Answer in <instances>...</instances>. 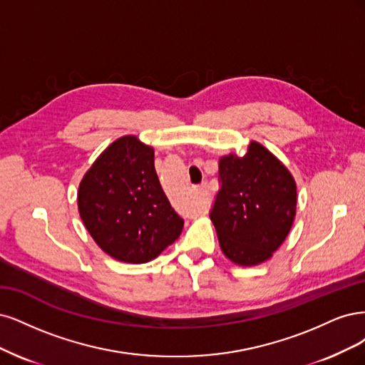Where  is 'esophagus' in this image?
<instances>
[{
	"label": "esophagus",
	"instance_id": "obj_1",
	"mask_svg": "<svg viewBox=\"0 0 365 365\" xmlns=\"http://www.w3.org/2000/svg\"><path fill=\"white\" fill-rule=\"evenodd\" d=\"M195 192H197L198 195H202L203 198H207V195H209L206 185H200V186H195ZM203 207H205V206H203ZM202 210H203V209H202Z\"/></svg>",
	"mask_w": 365,
	"mask_h": 365
}]
</instances>
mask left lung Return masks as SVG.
<instances>
[{
	"instance_id": "obj_1",
	"label": "left lung",
	"mask_w": 365,
	"mask_h": 365,
	"mask_svg": "<svg viewBox=\"0 0 365 365\" xmlns=\"http://www.w3.org/2000/svg\"><path fill=\"white\" fill-rule=\"evenodd\" d=\"M212 220L222 253L242 267L259 265L288 237L296 217L297 186L272 151L252 140L247 153L222 156Z\"/></svg>"
}]
</instances>
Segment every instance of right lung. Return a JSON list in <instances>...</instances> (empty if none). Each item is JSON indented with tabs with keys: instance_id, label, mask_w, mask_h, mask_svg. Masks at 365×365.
Returning <instances> with one entry per match:
<instances>
[{
	"instance_id": "obj_1",
	"label": "right lung",
	"mask_w": 365,
	"mask_h": 365,
	"mask_svg": "<svg viewBox=\"0 0 365 365\" xmlns=\"http://www.w3.org/2000/svg\"><path fill=\"white\" fill-rule=\"evenodd\" d=\"M78 212L103 252L144 264L180 237L183 220L155 170V150L127 135L106 148L80 182Z\"/></svg>"
}]
</instances>
